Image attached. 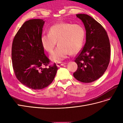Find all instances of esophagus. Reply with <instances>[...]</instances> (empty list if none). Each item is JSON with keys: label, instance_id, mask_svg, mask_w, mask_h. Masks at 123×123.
<instances>
[{"label": "esophagus", "instance_id": "34e87169", "mask_svg": "<svg viewBox=\"0 0 123 123\" xmlns=\"http://www.w3.org/2000/svg\"><path fill=\"white\" fill-rule=\"evenodd\" d=\"M66 64V63H64V62H58V63H56V66L57 67H60V66H62Z\"/></svg>", "mask_w": 123, "mask_h": 123}]
</instances>
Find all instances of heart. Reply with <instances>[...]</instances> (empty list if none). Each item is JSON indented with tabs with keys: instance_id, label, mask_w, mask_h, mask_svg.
<instances>
[{
	"instance_id": "1",
	"label": "heart",
	"mask_w": 123,
	"mask_h": 123,
	"mask_svg": "<svg viewBox=\"0 0 123 123\" xmlns=\"http://www.w3.org/2000/svg\"><path fill=\"white\" fill-rule=\"evenodd\" d=\"M85 37V31L81 26L66 23H57L49 28V34L41 36L43 48L48 52H53L57 42L58 46L50 56V60L60 62L68 55L77 54L81 49Z\"/></svg>"
}]
</instances>
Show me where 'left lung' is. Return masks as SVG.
<instances>
[{"label":"left lung","instance_id":"8db88e82","mask_svg":"<svg viewBox=\"0 0 123 123\" xmlns=\"http://www.w3.org/2000/svg\"><path fill=\"white\" fill-rule=\"evenodd\" d=\"M86 31V43L74 61L78 69L74 77L80 82H92L104 74L110 61L111 45L104 28L87 14H77Z\"/></svg>","mask_w":123,"mask_h":123}]
</instances>
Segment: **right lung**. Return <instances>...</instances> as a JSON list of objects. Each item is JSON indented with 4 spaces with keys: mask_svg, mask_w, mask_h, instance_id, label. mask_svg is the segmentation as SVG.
<instances>
[{
    "mask_svg": "<svg viewBox=\"0 0 123 123\" xmlns=\"http://www.w3.org/2000/svg\"><path fill=\"white\" fill-rule=\"evenodd\" d=\"M45 21L33 19L25 22L16 34L12 44V59L16 77L23 85L35 90L48 87L57 71L55 63L48 66L41 37Z\"/></svg>",
    "mask_w": 123,
    "mask_h": 123,
    "instance_id": "1",
    "label": "right lung"
}]
</instances>
